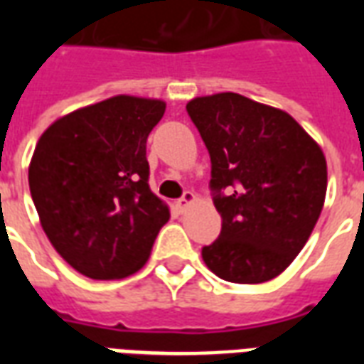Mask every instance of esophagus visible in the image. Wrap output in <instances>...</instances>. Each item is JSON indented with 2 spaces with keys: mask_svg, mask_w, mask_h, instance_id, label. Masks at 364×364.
Segmentation results:
<instances>
[{
  "mask_svg": "<svg viewBox=\"0 0 364 364\" xmlns=\"http://www.w3.org/2000/svg\"><path fill=\"white\" fill-rule=\"evenodd\" d=\"M193 203H197V195H195V193H191V191H187V193H185L177 203H175V206H177V208L183 213V210H187Z\"/></svg>",
  "mask_w": 364,
  "mask_h": 364,
  "instance_id": "1",
  "label": "esophagus"
}]
</instances>
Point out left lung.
I'll return each instance as SVG.
<instances>
[{
	"label": "left lung",
	"instance_id": "8db88e82",
	"mask_svg": "<svg viewBox=\"0 0 364 364\" xmlns=\"http://www.w3.org/2000/svg\"><path fill=\"white\" fill-rule=\"evenodd\" d=\"M187 112L210 154L222 218L203 261L224 281H271L294 261L320 218L328 189L320 144L289 112L232 91L195 97Z\"/></svg>",
	"mask_w": 364,
	"mask_h": 364
}]
</instances>
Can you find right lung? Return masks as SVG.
Segmentation results:
<instances>
[{
  "instance_id": "right-lung-1",
  "label": "right lung",
  "mask_w": 364,
  "mask_h": 364,
  "mask_svg": "<svg viewBox=\"0 0 364 364\" xmlns=\"http://www.w3.org/2000/svg\"><path fill=\"white\" fill-rule=\"evenodd\" d=\"M166 101L114 95L60 117L36 142L28 187L44 234L97 281L146 265L169 206L151 193L146 140Z\"/></svg>"
}]
</instances>
